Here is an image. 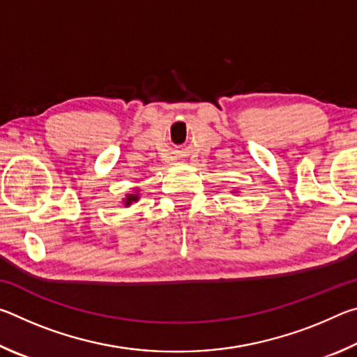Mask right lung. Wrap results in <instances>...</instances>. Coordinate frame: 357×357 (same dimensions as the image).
I'll return each mask as SVG.
<instances>
[{
  "mask_svg": "<svg viewBox=\"0 0 357 357\" xmlns=\"http://www.w3.org/2000/svg\"><path fill=\"white\" fill-rule=\"evenodd\" d=\"M135 202H138V192H134V193H129L128 197H126V200H124V206L128 208V206H130L132 203H135Z\"/></svg>",
  "mask_w": 357,
  "mask_h": 357,
  "instance_id": "add662e5",
  "label": "right lung"
}]
</instances>
